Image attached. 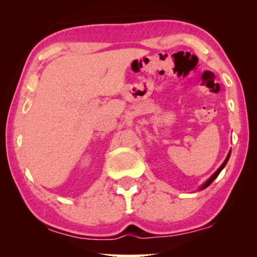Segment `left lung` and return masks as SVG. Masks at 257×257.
Returning a JSON list of instances; mask_svg holds the SVG:
<instances>
[{
	"mask_svg": "<svg viewBox=\"0 0 257 257\" xmlns=\"http://www.w3.org/2000/svg\"><path fill=\"white\" fill-rule=\"evenodd\" d=\"M229 158H230V152H229V154H228V156H227V159H225L224 160V162L222 163V165H221V167L219 168V169H217V170H216V172L214 173V175H213L211 178H210V179H208L206 182H205V184H204L203 186H202V188L201 189H204V188H206V187H208V186H210L211 184H212V182L213 181H214V179H215V178L217 177V176H219L220 175V172L221 171H222V169L225 167V164H227V162H228V160H229Z\"/></svg>",
	"mask_w": 257,
	"mask_h": 257,
	"instance_id": "1",
	"label": "left lung"
}]
</instances>
